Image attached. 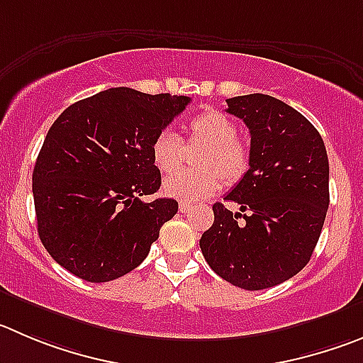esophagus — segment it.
I'll return each instance as SVG.
<instances>
[{
  "instance_id": "obj_1",
  "label": "esophagus",
  "mask_w": 363,
  "mask_h": 363,
  "mask_svg": "<svg viewBox=\"0 0 363 363\" xmlns=\"http://www.w3.org/2000/svg\"><path fill=\"white\" fill-rule=\"evenodd\" d=\"M179 209H181V213H189L191 204H188V202H181V204H179Z\"/></svg>"
}]
</instances>
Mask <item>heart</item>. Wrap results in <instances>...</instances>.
Returning a JSON list of instances; mask_svg holds the SVG:
<instances>
[{"label":"heart","mask_w":363,"mask_h":363,"mask_svg":"<svg viewBox=\"0 0 363 363\" xmlns=\"http://www.w3.org/2000/svg\"><path fill=\"white\" fill-rule=\"evenodd\" d=\"M189 140L202 143L197 155L199 170H181L166 177L164 191L182 202H199L211 197L225 181L236 182L249 168V150L238 140V127L228 114L206 109L188 123ZM152 161L162 174L177 170L184 143L172 130H161L152 141Z\"/></svg>","instance_id":"1"}]
</instances>
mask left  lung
<instances>
[{
  "mask_svg": "<svg viewBox=\"0 0 363 363\" xmlns=\"http://www.w3.org/2000/svg\"><path fill=\"white\" fill-rule=\"evenodd\" d=\"M228 113L250 132L249 170L220 202L202 235L208 265L243 290H263L306 267L330 206V162L317 128L269 94L229 98Z\"/></svg>",
  "mask_w": 363,
  "mask_h": 363,
  "instance_id": "left-lung-1",
  "label": "left lung"
}]
</instances>
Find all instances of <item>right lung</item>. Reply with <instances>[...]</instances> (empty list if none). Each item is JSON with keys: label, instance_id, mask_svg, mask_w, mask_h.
<instances>
[{"label": "right lung", "instance_id": "right-lung-1", "mask_svg": "<svg viewBox=\"0 0 363 363\" xmlns=\"http://www.w3.org/2000/svg\"><path fill=\"white\" fill-rule=\"evenodd\" d=\"M188 96L113 87L69 105L50 127L33 166L37 233L50 256L89 283L141 265L174 218V199L143 202L161 186L152 141Z\"/></svg>", "mask_w": 363, "mask_h": 363}]
</instances>
